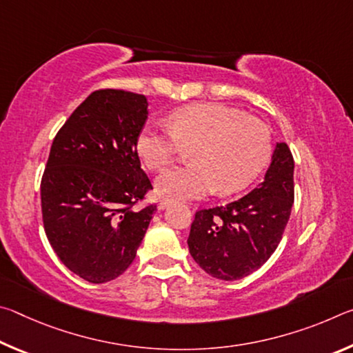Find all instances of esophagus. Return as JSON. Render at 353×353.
Wrapping results in <instances>:
<instances>
[{
	"mask_svg": "<svg viewBox=\"0 0 353 353\" xmlns=\"http://www.w3.org/2000/svg\"><path fill=\"white\" fill-rule=\"evenodd\" d=\"M171 202H172V201H171L170 198H163L162 201H160V202H159V208H160V210H163V208H166V207H168V205L171 204Z\"/></svg>",
	"mask_w": 353,
	"mask_h": 353,
	"instance_id": "34e87169",
	"label": "esophagus"
}]
</instances>
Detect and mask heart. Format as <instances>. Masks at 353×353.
Segmentation results:
<instances>
[{
    "instance_id": "obj_1",
    "label": "heart",
    "mask_w": 353,
    "mask_h": 353,
    "mask_svg": "<svg viewBox=\"0 0 353 353\" xmlns=\"http://www.w3.org/2000/svg\"><path fill=\"white\" fill-rule=\"evenodd\" d=\"M191 163L163 172L157 190L176 199L199 198L216 190L235 193L254 181L272 154V134L263 119L224 104H190L174 110L168 126L146 124L137 151L149 170L176 162L182 148Z\"/></svg>"
}]
</instances>
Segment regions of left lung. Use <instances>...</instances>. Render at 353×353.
Returning a JSON list of instances; mask_svg holds the SVG:
<instances>
[{"mask_svg": "<svg viewBox=\"0 0 353 353\" xmlns=\"http://www.w3.org/2000/svg\"><path fill=\"white\" fill-rule=\"evenodd\" d=\"M294 202V159L279 143L265 181L227 205L194 214L188 249L212 277L238 280L261 268L277 249Z\"/></svg>", "mask_w": 353, "mask_h": 353, "instance_id": "8db88e82", "label": "left lung"}]
</instances>
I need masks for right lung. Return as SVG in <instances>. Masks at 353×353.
I'll return each mask as SVG.
<instances>
[{
	"label": "right lung",
	"instance_id": "right-lung-1",
	"mask_svg": "<svg viewBox=\"0 0 353 353\" xmlns=\"http://www.w3.org/2000/svg\"><path fill=\"white\" fill-rule=\"evenodd\" d=\"M148 118L143 94L99 88L52 140L40 182L45 234L59 259L90 283L117 279L134 261L155 204L137 139Z\"/></svg>",
	"mask_w": 353,
	"mask_h": 353
}]
</instances>
